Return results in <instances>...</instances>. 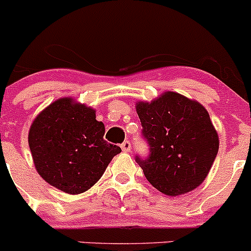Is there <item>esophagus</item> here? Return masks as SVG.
<instances>
[{
  "mask_svg": "<svg viewBox=\"0 0 251 251\" xmlns=\"http://www.w3.org/2000/svg\"><path fill=\"white\" fill-rule=\"evenodd\" d=\"M121 150H123L124 152H130L131 151L130 141H125V142H123V145H121Z\"/></svg>",
  "mask_w": 251,
  "mask_h": 251,
  "instance_id": "1",
  "label": "esophagus"
}]
</instances>
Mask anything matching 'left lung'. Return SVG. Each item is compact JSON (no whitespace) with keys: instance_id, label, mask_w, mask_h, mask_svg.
Returning a JSON list of instances; mask_svg holds the SVG:
<instances>
[{"instance_id":"8db88e82","label":"left lung","mask_w":251,"mask_h":251,"mask_svg":"<svg viewBox=\"0 0 251 251\" xmlns=\"http://www.w3.org/2000/svg\"><path fill=\"white\" fill-rule=\"evenodd\" d=\"M136 111L150 157L136 162L158 191L179 196L200 186L217 155L220 140L202 104L176 92L137 101Z\"/></svg>"}]
</instances>
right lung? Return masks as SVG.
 Returning <instances> with one entry per match:
<instances>
[{"mask_svg":"<svg viewBox=\"0 0 251 251\" xmlns=\"http://www.w3.org/2000/svg\"><path fill=\"white\" fill-rule=\"evenodd\" d=\"M105 126L96 110L65 97L36 115L28 142L36 172L58 190L71 195L91 189L121 152L104 140Z\"/></svg>","mask_w":251,"mask_h":251,"instance_id":"add662e5","label":"right lung"}]
</instances>
